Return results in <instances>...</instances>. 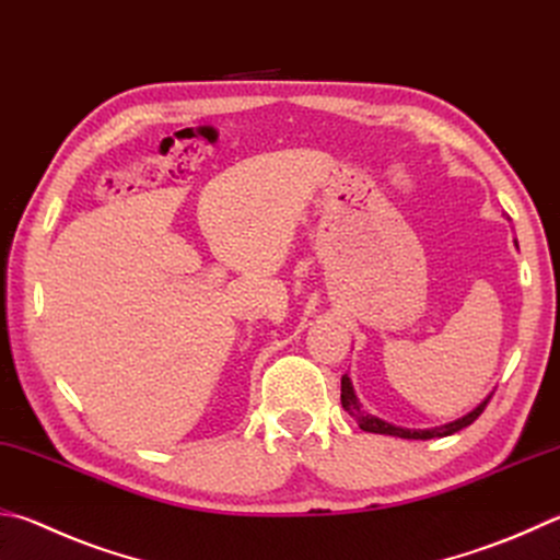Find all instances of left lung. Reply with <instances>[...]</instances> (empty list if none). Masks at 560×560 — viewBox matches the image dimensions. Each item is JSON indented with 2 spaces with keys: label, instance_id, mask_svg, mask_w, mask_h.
I'll list each match as a JSON object with an SVG mask.
<instances>
[{
  "label": "left lung",
  "instance_id": "obj_1",
  "mask_svg": "<svg viewBox=\"0 0 560 560\" xmlns=\"http://www.w3.org/2000/svg\"><path fill=\"white\" fill-rule=\"evenodd\" d=\"M340 401H342V409L348 411L354 421L360 423L362 431L368 433H382V435H399V439H413V441H429V439H443V435H453L457 431H463L470 425L472 421H477V416H480L485 411V406L490 404L492 394L487 396V399L477 406V409H472L467 416H463V419H457L453 423H445V425H439V429H425V431H409V429H399V425H392L386 423L382 419H377V416H372L368 411H362V406L358 401V396H354V389H352V382L348 374H342V382H340Z\"/></svg>",
  "mask_w": 560,
  "mask_h": 560
}]
</instances>
